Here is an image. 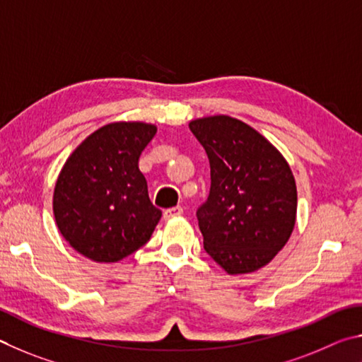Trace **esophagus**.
<instances>
[{"instance_id": "1", "label": "esophagus", "mask_w": 362, "mask_h": 362, "mask_svg": "<svg viewBox=\"0 0 362 362\" xmlns=\"http://www.w3.org/2000/svg\"><path fill=\"white\" fill-rule=\"evenodd\" d=\"M181 214H182V208L181 206H171V208H167V210L163 211V218L165 219H171V218L181 216Z\"/></svg>"}]
</instances>
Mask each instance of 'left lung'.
<instances>
[{
  "instance_id": "obj_1",
  "label": "left lung",
  "mask_w": 362,
  "mask_h": 362,
  "mask_svg": "<svg viewBox=\"0 0 362 362\" xmlns=\"http://www.w3.org/2000/svg\"><path fill=\"white\" fill-rule=\"evenodd\" d=\"M189 129L211 170L210 194L197 210L205 251L229 275L264 267L296 224L297 189L288 162L238 119L204 117Z\"/></svg>"
}]
</instances>
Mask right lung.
<instances>
[{"mask_svg": "<svg viewBox=\"0 0 362 362\" xmlns=\"http://www.w3.org/2000/svg\"><path fill=\"white\" fill-rule=\"evenodd\" d=\"M156 125L114 122L88 135L57 180L54 216L63 238L95 262H117L148 243L162 211L138 168Z\"/></svg>", "mask_w": 362, "mask_h": 362, "instance_id": "obj_1", "label": "right lung"}]
</instances>
